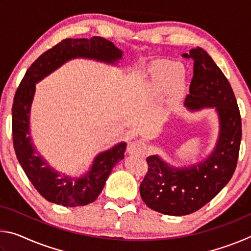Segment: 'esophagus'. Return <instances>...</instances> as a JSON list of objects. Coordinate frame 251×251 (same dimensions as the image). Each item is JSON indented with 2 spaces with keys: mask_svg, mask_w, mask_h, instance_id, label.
Returning <instances> with one entry per match:
<instances>
[{
  "mask_svg": "<svg viewBox=\"0 0 251 251\" xmlns=\"http://www.w3.org/2000/svg\"><path fill=\"white\" fill-rule=\"evenodd\" d=\"M147 147L142 141H135L128 145V152L134 156H144L146 154Z\"/></svg>",
  "mask_w": 251,
  "mask_h": 251,
  "instance_id": "1",
  "label": "esophagus"
}]
</instances>
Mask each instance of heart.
Segmentation results:
<instances>
[{
    "mask_svg": "<svg viewBox=\"0 0 251 251\" xmlns=\"http://www.w3.org/2000/svg\"><path fill=\"white\" fill-rule=\"evenodd\" d=\"M148 86L152 96L159 97L167 91L169 101L179 100L185 86L182 69L178 63L159 61L148 69Z\"/></svg>",
    "mask_w": 251,
    "mask_h": 251,
    "instance_id": "heart-1",
    "label": "heart"
}]
</instances>
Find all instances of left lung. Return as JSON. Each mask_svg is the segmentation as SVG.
Returning a JSON list of instances; mask_svg holds the SVG:
<instances>
[{
  "mask_svg": "<svg viewBox=\"0 0 251 251\" xmlns=\"http://www.w3.org/2000/svg\"><path fill=\"white\" fill-rule=\"evenodd\" d=\"M194 59V76L185 106L190 112L216 110L219 133L206 158L189 166H173L158 155L147 157L148 173L139 192L151 209L185 216L201 209L230 180L241 142V118L232 88L214 59L201 48L182 54Z\"/></svg>",
  "mask_w": 251,
  "mask_h": 251,
  "instance_id": "8db88e82",
  "label": "left lung"
}]
</instances>
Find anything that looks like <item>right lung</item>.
Here are the masks:
<instances>
[{
	"instance_id": "1",
	"label": "right lung",
	"mask_w": 251,
	"mask_h": 251,
	"mask_svg": "<svg viewBox=\"0 0 251 251\" xmlns=\"http://www.w3.org/2000/svg\"><path fill=\"white\" fill-rule=\"evenodd\" d=\"M122 57L123 50L103 37L66 39L42 54L25 73L12 107L13 144L24 173L46 201L65 207L85 206L94 201L103 190L112 169L124 158L126 143L121 142L97 154L90 169L79 177L55 171L37 151L29 130L36 84L71 59L87 58L116 65Z\"/></svg>"
}]
</instances>
